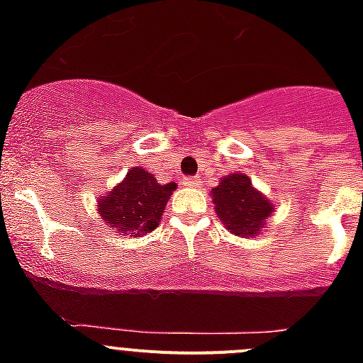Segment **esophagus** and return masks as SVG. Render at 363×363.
<instances>
[{"instance_id":"34e87169","label":"esophagus","mask_w":363,"mask_h":363,"mask_svg":"<svg viewBox=\"0 0 363 363\" xmlns=\"http://www.w3.org/2000/svg\"><path fill=\"white\" fill-rule=\"evenodd\" d=\"M182 184H184L185 187H200L201 179L200 178H194V176H189V178L182 179Z\"/></svg>"}]
</instances>
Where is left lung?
<instances>
[{
	"label": "left lung",
	"instance_id": "1",
	"mask_svg": "<svg viewBox=\"0 0 363 363\" xmlns=\"http://www.w3.org/2000/svg\"><path fill=\"white\" fill-rule=\"evenodd\" d=\"M213 200L220 220L236 236H255L272 213L267 198L262 196L242 172L221 179L213 189Z\"/></svg>",
	"mask_w": 363,
	"mask_h": 363
}]
</instances>
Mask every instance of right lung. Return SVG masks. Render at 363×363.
I'll list each match as a JSON object with an SVG mask.
<instances>
[{"label": "right lung", "instance_id": "1", "mask_svg": "<svg viewBox=\"0 0 363 363\" xmlns=\"http://www.w3.org/2000/svg\"><path fill=\"white\" fill-rule=\"evenodd\" d=\"M176 184L160 185L150 172L134 167L120 185L99 201V214L114 230L127 236L152 233Z\"/></svg>", "mask_w": 363, "mask_h": 363}]
</instances>
